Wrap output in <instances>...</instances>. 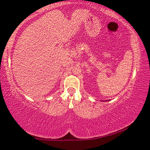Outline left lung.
<instances>
[{"instance_id": "8db88e82", "label": "left lung", "mask_w": 150, "mask_h": 150, "mask_svg": "<svg viewBox=\"0 0 150 150\" xmlns=\"http://www.w3.org/2000/svg\"><path fill=\"white\" fill-rule=\"evenodd\" d=\"M104 101H105V100H104ZM105 101H108V100H105Z\"/></svg>"}]
</instances>
